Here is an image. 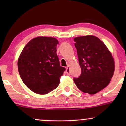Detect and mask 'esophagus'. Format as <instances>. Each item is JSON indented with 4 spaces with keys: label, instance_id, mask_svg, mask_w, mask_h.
I'll return each instance as SVG.
<instances>
[{
    "label": "esophagus",
    "instance_id": "34e87169",
    "mask_svg": "<svg viewBox=\"0 0 126 126\" xmlns=\"http://www.w3.org/2000/svg\"><path fill=\"white\" fill-rule=\"evenodd\" d=\"M66 73L68 75H70V68H69V66H67V67H66Z\"/></svg>",
    "mask_w": 126,
    "mask_h": 126
}]
</instances>
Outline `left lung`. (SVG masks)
<instances>
[{"label":"left lung","instance_id":"8db88e82","mask_svg":"<svg viewBox=\"0 0 126 126\" xmlns=\"http://www.w3.org/2000/svg\"><path fill=\"white\" fill-rule=\"evenodd\" d=\"M74 41L81 74L73 80L82 92L95 94L110 82L115 67L114 59L104 43L95 36L76 37Z\"/></svg>","mask_w":126,"mask_h":126}]
</instances>
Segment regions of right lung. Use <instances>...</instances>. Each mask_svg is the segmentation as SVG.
I'll use <instances>...</instances> for the list:
<instances>
[{
    "label": "right lung",
    "mask_w": 126,
    "mask_h": 126,
    "mask_svg": "<svg viewBox=\"0 0 126 126\" xmlns=\"http://www.w3.org/2000/svg\"><path fill=\"white\" fill-rule=\"evenodd\" d=\"M59 41L52 37H38L27 43L18 62L19 73L26 86L38 94L56 89L66 69L56 54Z\"/></svg>",
    "instance_id": "add662e5"
}]
</instances>
